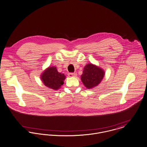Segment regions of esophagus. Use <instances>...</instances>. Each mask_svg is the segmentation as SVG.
Masks as SVG:
<instances>
[{
	"label": "esophagus",
	"mask_w": 147,
	"mask_h": 147,
	"mask_svg": "<svg viewBox=\"0 0 147 147\" xmlns=\"http://www.w3.org/2000/svg\"><path fill=\"white\" fill-rule=\"evenodd\" d=\"M68 76L69 77H74L77 76V74L76 73H69Z\"/></svg>",
	"instance_id": "obj_1"
}]
</instances>
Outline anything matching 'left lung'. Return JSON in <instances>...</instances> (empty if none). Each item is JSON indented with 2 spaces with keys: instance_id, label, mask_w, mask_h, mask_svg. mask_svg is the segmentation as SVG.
Wrapping results in <instances>:
<instances>
[{
  "instance_id": "8db88e82",
  "label": "left lung",
  "mask_w": 147,
  "mask_h": 147,
  "mask_svg": "<svg viewBox=\"0 0 147 147\" xmlns=\"http://www.w3.org/2000/svg\"><path fill=\"white\" fill-rule=\"evenodd\" d=\"M105 73L102 68L92 63L87 64L83 69L81 76V80L84 86L88 89L97 86L105 76Z\"/></svg>"
}]
</instances>
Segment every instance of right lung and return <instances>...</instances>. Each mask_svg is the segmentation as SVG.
Listing matches in <instances>:
<instances>
[{
  "label": "right lung",
  "instance_id": "add662e5",
  "mask_svg": "<svg viewBox=\"0 0 147 147\" xmlns=\"http://www.w3.org/2000/svg\"><path fill=\"white\" fill-rule=\"evenodd\" d=\"M40 76L41 80L46 87L54 90L60 89L66 78L64 74L58 72L55 67L46 68Z\"/></svg>",
  "mask_w": 147,
  "mask_h": 147
}]
</instances>
